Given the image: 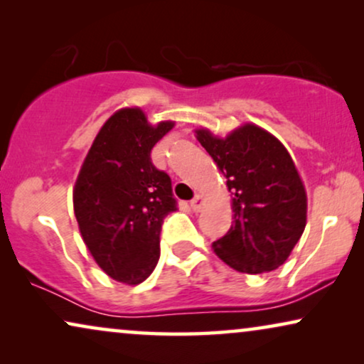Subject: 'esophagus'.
Masks as SVG:
<instances>
[{"label":"esophagus","mask_w":364,"mask_h":364,"mask_svg":"<svg viewBox=\"0 0 364 364\" xmlns=\"http://www.w3.org/2000/svg\"><path fill=\"white\" fill-rule=\"evenodd\" d=\"M203 202H205V198H203V196H196L193 197V200L191 202V207L193 212H200L202 207H203Z\"/></svg>","instance_id":"34e87169"}]
</instances>
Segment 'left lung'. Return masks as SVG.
Masks as SVG:
<instances>
[{
  "label": "left lung",
  "mask_w": 364,
  "mask_h": 364,
  "mask_svg": "<svg viewBox=\"0 0 364 364\" xmlns=\"http://www.w3.org/2000/svg\"><path fill=\"white\" fill-rule=\"evenodd\" d=\"M196 132L233 197L232 227L213 242V252L237 272L275 270L306 225V192L290 154L275 136L253 124L225 139L207 129Z\"/></svg>",
  "instance_id": "left-lung-1"
}]
</instances>
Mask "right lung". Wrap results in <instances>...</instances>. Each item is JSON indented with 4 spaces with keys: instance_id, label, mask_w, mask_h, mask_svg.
<instances>
[{
    "instance_id": "add662e5",
    "label": "right lung",
    "mask_w": 364,
    "mask_h": 364,
    "mask_svg": "<svg viewBox=\"0 0 364 364\" xmlns=\"http://www.w3.org/2000/svg\"><path fill=\"white\" fill-rule=\"evenodd\" d=\"M173 122L151 126L139 107L112 114L94 139L73 192L87 250L109 277L139 285L161 257V228L177 210L171 177L152 164Z\"/></svg>"
}]
</instances>
